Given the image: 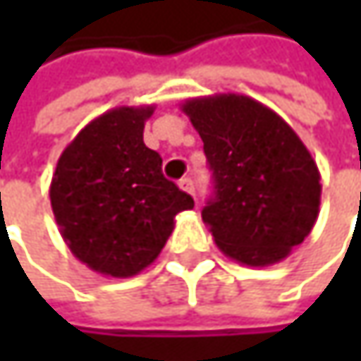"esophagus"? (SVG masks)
Masks as SVG:
<instances>
[{"label":"esophagus","instance_id":"34e87169","mask_svg":"<svg viewBox=\"0 0 361 361\" xmlns=\"http://www.w3.org/2000/svg\"><path fill=\"white\" fill-rule=\"evenodd\" d=\"M180 188L183 190V192H188V194H192V196H194V183H192L190 178H183V180L180 181Z\"/></svg>","mask_w":361,"mask_h":361}]
</instances>
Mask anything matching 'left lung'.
Segmentation results:
<instances>
[{
	"instance_id": "8db88e82",
	"label": "left lung",
	"mask_w": 361,
	"mask_h": 361,
	"mask_svg": "<svg viewBox=\"0 0 361 361\" xmlns=\"http://www.w3.org/2000/svg\"><path fill=\"white\" fill-rule=\"evenodd\" d=\"M198 131L215 192L202 209L226 257L267 267L286 259L316 226L322 183L316 161L293 127L243 94L181 104Z\"/></svg>"
}]
</instances>
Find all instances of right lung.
Returning a JSON list of instances; mask_svg holds the SVG:
<instances>
[{"label":"right lung","instance_id":"right-lung-1","mask_svg":"<svg viewBox=\"0 0 361 361\" xmlns=\"http://www.w3.org/2000/svg\"><path fill=\"white\" fill-rule=\"evenodd\" d=\"M154 106H118L90 121L58 159L49 183L56 224L90 269L129 278L148 267L194 207L163 176V159L144 144Z\"/></svg>","mask_w":361,"mask_h":361}]
</instances>
